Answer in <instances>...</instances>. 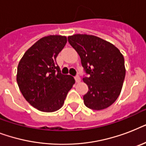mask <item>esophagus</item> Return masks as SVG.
<instances>
[{"label":"esophagus","instance_id":"esophagus-1","mask_svg":"<svg viewBox=\"0 0 146 146\" xmlns=\"http://www.w3.org/2000/svg\"><path fill=\"white\" fill-rule=\"evenodd\" d=\"M74 78H75V80L76 82H80V81H81V79H80V77L79 76H76Z\"/></svg>","mask_w":146,"mask_h":146}]
</instances>
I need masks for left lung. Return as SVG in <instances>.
Returning <instances> with one entry per match:
<instances>
[{
  "instance_id": "obj_1",
  "label": "left lung",
  "mask_w": 146,
  "mask_h": 146,
  "mask_svg": "<svg viewBox=\"0 0 146 146\" xmlns=\"http://www.w3.org/2000/svg\"><path fill=\"white\" fill-rule=\"evenodd\" d=\"M68 42L80 55L88 76L83 77L89 91L83 96L85 105L100 111L111 106L120 96L124 81V58L113 44L90 35L76 34Z\"/></svg>"
}]
</instances>
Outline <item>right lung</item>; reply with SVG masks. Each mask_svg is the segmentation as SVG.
Wrapping results in <instances>:
<instances>
[{
    "label": "right lung",
    "mask_w": 146,
    "mask_h": 146,
    "mask_svg": "<svg viewBox=\"0 0 146 146\" xmlns=\"http://www.w3.org/2000/svg\"><path fill=\"white\" fill-rule=\"evenodd\" d=\"M66 36L42 38L24 54L17 67V81L23 97L43 112L59 110L75 83L70 75L60 73L56 58L64 48Z\"/></svg>",
    "instance_id": "add662e5"
}]
</instances>
